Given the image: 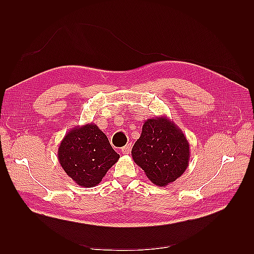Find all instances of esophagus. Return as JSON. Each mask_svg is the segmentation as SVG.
Masks as SVG:
<instances>
[{
	"mask_svg": "<svg viewBox=\"0 0 254 254\" xmlns=\"http://www.w3.org/2000/svg\"><path fill=\"white\" fill-rule=\"evenodd\" d=\"M121 152H122V154H124V155H128V154H130V153H131V145H126V146L122 147Z\"/></svg>",
	"mask_w": 254,
	"mask_h": 254,
	"instance_id": "esophagus-1",
	"label": "esophagus"
}]
</instances>
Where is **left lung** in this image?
<instances>
[{
  "label": "left lung",
  "mask_w": 254,
  "mask_h": 254,
  "mask_svg": "<svg viewBox=\"0 0 254 254\" xmlns=\"http://www.w3.org/2000/svg\"><path fill=\"white\" fill-rule=\"evenodd\" d=\"M134 163L154 185L165 187L183 175L190 161V144L166 116L147 119L132 148Z\"/></svg>",
  "instance_id": "left-lung-1"
}]
</instances>
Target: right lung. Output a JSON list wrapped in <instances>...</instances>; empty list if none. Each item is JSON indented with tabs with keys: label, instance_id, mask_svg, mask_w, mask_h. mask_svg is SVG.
<instances>
[{
	"label": "right lung",
	"instance_id": "obj_1",
	"mask_svg": "<svg viewBox=\"0 0 254 254\" xmlns=\"http://www.w3.org/2000/svg\"><path fill=\"white\" fill-rule=\"evenodd\" d=\"M58 158L65 174L78 186L93 188L120 158L106 134L95 123L71 128L60 143Z\"/></svg>",
	"mask_w": 254,
	"mask_h": 254
}]
</instances>
